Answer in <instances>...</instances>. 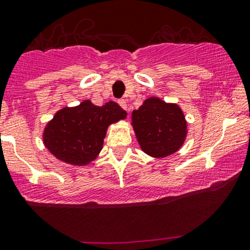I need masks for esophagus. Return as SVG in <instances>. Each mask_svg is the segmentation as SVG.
<instances>
[{
	"mask_svg": "<svg viewBox=\"0 0 250 250\" xmlns=\"http://www.w3.org/2000/svg\"><path fill=\"white\" fill-rule=\"evenodd\" d=\"M118 104H119L124 109H127V103H126L125 99H120V100L118 101Z\"/></svg>",
	"mask_w": 250,
	"mask_h": 250,
	"instance_id": "obj_1",
	"label": "esophagus"
}]
</instances>
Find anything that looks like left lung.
Masks as SVG:
<instances>
[{
  "instance_id": "left-lung-1",
  "label": "left lung",
  "mask_w": 250,
  "mask_h": 250,
  "mask_svg": "<svg viewBox=\"0 0 250 250\" xmlns=\"http://www.w3.org/2000/svg\"><path fill=\"white\" fill-rule=\"evenodd\" d=\"M132 125L142 150L157 158L178 151L187 135L181 108L157 98H149L132 112Z\"/></svg>"
}]
</instances>
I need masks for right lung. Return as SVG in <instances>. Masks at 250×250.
<instances>
[{
	"instance_id": "1",
	"label": "right lung",
	"mask_w": 250,
	"mask_h": 250,
	"mask_svg": "<svg viewBox=\"0 0 250 250\" xmlns=\"http://www.w3.org/2000/svg\"><path fill=\"white\" fill-rule=\"evenodd\" d=\"M124 118L126 112L113 101L99 107L85 100L72 108L65 107L45 127V146L63 162L84 166L103 149L108 125Z\"/></svg>"
}]
</instances>
